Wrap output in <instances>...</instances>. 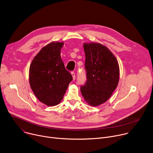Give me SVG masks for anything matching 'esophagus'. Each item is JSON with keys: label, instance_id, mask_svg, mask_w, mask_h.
<instances>
[{"label": "esophagus", "instance_id": "obj_1", "mask_svg": "<svg viewBox=\"0 0 153 153\" xmlns=\"http://www.w3.org/2000/svg\"><path fill=\"white\" fill-rule=\"evenodd\" d=\"M71 74H72V76H73V80H75L76 79V75H75V73L74 72H72L71 73Z\"/></svg>", "mask_w": 153, "mask_h": 153}]
</instances>
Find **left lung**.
Listing matches in <instances>:
<instances>
[{
	"label": "left lung",
	"instance_id": "left-lung-1",
	"mask_svg": "<svg viewBox=\"0 0 153 153\" xmlns=\"http://www.w3.org/2000/svg\"><path fill=\"white\" fill-rule=\"evenodd\" d=\"M87 81L80 86L86 102L97 106L106 101L116 88L119 80L117 60L105 45L98 43L84 44Z\"/></svg>",
	"mask_w": 153,
	"mask_h": 153
}]
</instances>
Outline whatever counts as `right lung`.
I'll list each match as a JSON object with an SVG mask.
<instances>
[{"mask_svg": "<svg viewBox=\"0 0 153 153\" xmlns=\"http://www.w3.org/2000/svg\"><path fill=\"white\" fill-rule=\"evenodd\" d=\"M63 42H52L44 47L30 65L29 84L36 97L50 106L62 100L69 84L73 80L61 58Z\"/></svg>", "mask_w": 153, "mask_h": 153, "instance_id": "right-lung-1", "label": "right lung"}]
</instances>
